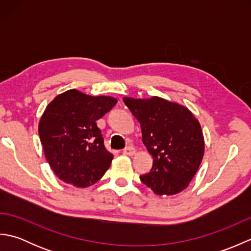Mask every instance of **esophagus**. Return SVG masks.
Instances as JSON below:
<instances>
[{
    "instance_id": "34e87169",
    "label": "esophagus",
    "mask_w": 251,
    "mask_h": 251,
    "mask_svg": "<svg viewBox=\"0 0 251 251\" xmlns=\"http://www.w3.org/2000/svg\"><path fill=\"white\" fill-rule=\"evenodd\" d=\"M123 153H124L125 155H134V154L136 153V150H135L134 147L129 146V147H127V148L124 149V150H123Z\"/></svg>"
}]
</instances>
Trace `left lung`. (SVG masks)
Returning <instances> with one entry per match:
<instances>
[{
    "label": "left lung",
    "instance_id": "obj_1",
    "mask_svg": "<svg viewBox=\"0 0 251 251\" xmlns=\"http://www.w3.org/2000/svg\"><path fill=\"white\" fill-rule=\"evenodd\" d=\"M123 100L140 123L143 145L153 156L150 173L140 176L142 182L158 195L184 190L204 156L199 121L185 106L159 97Z\"/></svg>",
    "mask_w": 251,
    "mask_h": 251
}]
</instances>
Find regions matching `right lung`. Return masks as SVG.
Returning <instances> with one entry per match:
<instances>
[{"label":"right lung","mask_w":251,"mask_h":251,"mask_svg":"<svg viewBox=\"0 0 251 251\" xmlns=\"http://www.w3.org/2000/svg\"><path fill=\"white\" fill-rule=\"evenodd\" d=\"M116 102L115 98L70 89L46 106L39 124L40 139L47 162L63 182L86 188L109 169L113 155L96 122Z\"/></svg>","instance_id":"right-lung-1"}]
</instances>
